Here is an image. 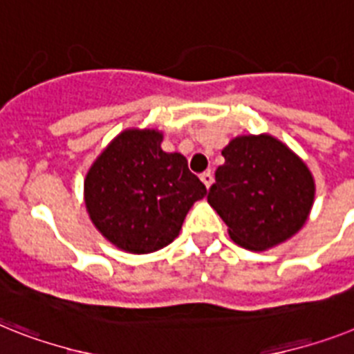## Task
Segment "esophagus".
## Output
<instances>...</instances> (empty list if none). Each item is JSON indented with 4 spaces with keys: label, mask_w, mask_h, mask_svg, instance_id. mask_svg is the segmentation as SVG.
Masks as SVG:
<instances>
[{
    "label": "esophagus",
    "mask_w": 354,
    "mask_h": 354,
    "mask_svg": "<svg viewBox=\"0 0 354 354\" xmlns=\"http://www.w3.org/2000/svg\"><path fill=\"white\" fill-rule=\"evenodd\" d=\"M201 180H203L206 188H209V186L213 184V174H212V171H204V174H201Z\"/></svg>",
    "instance_id": "34e87169"
}]
</instances>
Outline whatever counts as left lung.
Returning a JSON list of instances; mask_svg holds the SVG:
<instances>
[{"mask_svg":"<svg viewBox=\"0 0 354 354\" xmlns=\"http://www.w3.org/2000/svg\"><path fill=\"white\" fill-rule=\"evenodd\" d=\"M208 203L232 241L264 251L288 241L308 221L315 180L302 159L271 136H241L223 150Z\"/></svg>","mask_w":354,"mask_h":354,"instance_id":"left-lung-1","label":"left lung"}]
</instances>
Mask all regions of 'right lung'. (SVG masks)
Wrapping results in <instances>:
<instances>
[{
	"mask_svg": "<svg viewBox=\"0 0 354 354\" xmlns=\"http://www.w3.org/2000/svg\"><path fill=\"white\" fill-rule=\"evenodd\" d=\"M157 130L121 131L84 179V204L93 226L119 250L151 253L179 235L184 217L206 186L180 153L160 148Z\"/></svg>",
	"mask_w": 354,
	"mask_h": 354,
	"instance_id": "add662e5",
	"label": "right lung"
}]
</instances>
